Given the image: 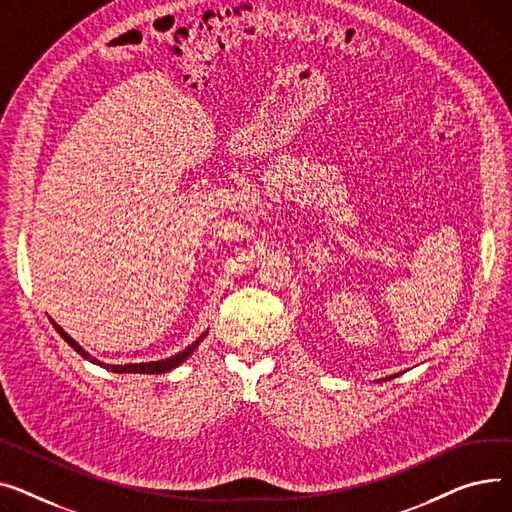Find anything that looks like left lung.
<instances>
[{
	"label": "left lung",
	"mask_w": 512,
	"mask_h": 512,
	"mask_svg": "<svg viewBox=\"0 0 512 512\" xmlns=\"http://www.w3.org/2000/svg\"><path fill=\"white\" fill-rule=\"evenodd\" d=\"M395 376H397V374H395ZM395 376H388V380H390V378H395Z\"/></svg>",
	"instance_id": "8db88e82"
}]
</instances>
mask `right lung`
I'll use <instances>...</instances> for the list:
<instances>
[{
  "label": "right lung",
  "instance_id": "right-lung-1",
  "mask_svg": "<svg viewBox=\"0 0 512 512\" xmlns=\"http://www.w3.org/2000/svg\"><path fill=\"white\" fill-rule=\"evenodd\" d=\"M51 324L55 326V330L59 335H62V339L74 349V351H78L84 359H88V362H93V364H97V366H101V368H107V370H111V372H115V374H165V372H169V370H173V368H177L179 364H184L186 359L196 351V347L200 345V341L206 337V333L204 335H200L190 347H186L184 351H179V353H175V355H171V357H167V359H159V362H146V364H124V366H111V364H103V362H99V359H95L93 355H88V351H84L68 333L66 330L59 326V324H55L53 320H51Z\"/></svg>",
  "mask_w": 512,
  "mask_h": 512
}]
</instances>
